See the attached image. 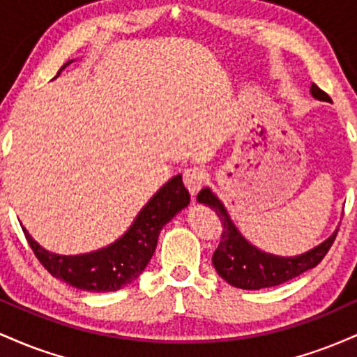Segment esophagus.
I'll use <instances>...</instances> for the list:
<instances>
[{"mask_svg":"<svg viewBox=\"0 0 357 357\" xmlns=\"http://www.w3.org/2000/svg\"><path fill=\"white\" fill-rule=\"evenodd\" d=\"M183 179H184V184H186V188L190 190L191 195H196V192L199 191V188L203 186L204 179H206V171L199 166L188 167V169H184Z\"/></svg>","mask_w":357,"mask_h":357,"instance_id":"34e87169","label":"esophagus"}]
</instances>
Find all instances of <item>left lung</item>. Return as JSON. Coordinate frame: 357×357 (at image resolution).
<instances>
[{"mask_svg":"<svg viewBox=\"0 0 357 357\" xmlns=\"http://www.w3.org/2000/svg\"><path fill=\"white\" fill-rule=\"evenodd\" d=\"M310 92L315 99L331 102V97L315 84L310 87ZM198 202L208 204L218 213L221 225H223V231H221L218 248L213 253V265H215L221 278H225L228 284L238 287V289L258 290L292 280V278L321 264L322 258L333 247L335 235H337V231H335L324 243L304 253V255L289 258L275 257L255 248L240 235L223 204L208 188L199 191Z\"/></svg>","mask_w":357,"mask_h":357,"instance_id":"8db88e82","label":"left lung"}]
</instances>
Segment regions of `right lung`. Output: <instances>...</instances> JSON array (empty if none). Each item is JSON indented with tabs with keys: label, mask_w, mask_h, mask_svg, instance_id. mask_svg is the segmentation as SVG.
I'll return each mask as SVG.
<instances>
[{
	"label": "right lung",
	"mask_w": 357,
	"mask_h": 357,
	"mask_svg": "<svg viewBox=\"0 0 357 357\" xmlns=\"http://www.w3.org/2000/svg\"><path fill=\"white\" fill-rule=\"evenodd\" d=\"M188 203L190 192L181 174L174 176L142 208L122 238L87 255H55L40 247L24 228L23 231L35 257L53 277L87 292H114L141 275L153 257L162 227Z\"/></svg>",
	"instance_id": "obj_1"
}]
</instances>
